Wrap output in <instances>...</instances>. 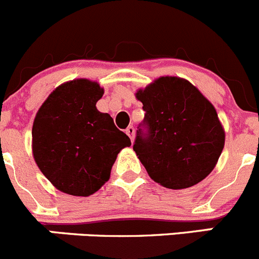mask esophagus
<instances>
[{"label":"esophagus","instance_id":"esophagus-1","mask_svg":"<svg viewBox=\"0 0 259 259\" xmlns=\"http://www.w3.org/2000/svg\"><path fill=\"white\" fill-rule=\"evenodd\" d=\"M126 133H127V135H128V137L131 138V141H132V142H133V138H135V128H133L132 126L127 127Z\"/></svg>","mask_w":259,"mask_h":259}]
</instances>
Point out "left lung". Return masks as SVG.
I'll return each instance as SVG.
<instances>
[{
    "label": "left lung",
    "instance_id": "1",
    "mask_svg": "<svg viewBox=\"0 0 259 259\" xmlns=\"http://www.w3.org/2000/svg\"><path fill=\"white\" fill-rule=\"evenodd\" d=\"M148 135L137 131L133 151L155 183L180 190L215 167L225 131L213 104L189 80L160 76L136 92Z\"/></svg>",
    "mask_w": 259,
    "mask_h": 259
}]
</instances>
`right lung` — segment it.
<instances>
[{"mask_svg":"<svg viewBox=\"0 0 259 259\" xmlns=\"http://www.w3.org/2000/svg\"><path fill=\"white\" fill-rule=\"evenodd\" d=\"M104 89L89 79H74L56 87L41 104L32 124V156L37 167L58 190L89 196L111 176L126 133L96 104Z\"/></svg>","mask_w":259,"mask_h":259,"instance_id":"1","label":"right lung"}]
</instances>
